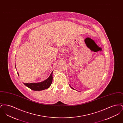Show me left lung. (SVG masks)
<instances>
[{
    "label": "left lung",
    "mask_w": 123,
    "mask_h": 123,
    "mask_svg": "<svg viewBox=\"0 0 123 123\" xmlns=\"http://www.w3.org/2000/svg\"><path fill=\"white\" fill-rule=\"evenodd\" d=\"M70 87H71V88H72V89H74V88H72V87H71V86H70Z\"/></svg>",
    "instance_id": "left-lung-1"
}]
</instances>
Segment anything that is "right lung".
Instances as JSON below:
<instances>
[{
    "label": "right lung",
    "mask_w": 123,
    "mask_h": 123,
    "mask_svg": "<svg viewBox=\"0 0 123 123\" xmlns=\"http://www.w3.org/2000/svg\"><path fill=\"white\" fill-rule=\"evenodd\" d=\"M18 75L19 74L18 73ZM53 81V72L51 73L49 77L43 82L39 83H24V84L30 88L31 89L35 91H40L47 89L49 88L52 84Z\"/></svg>",
    "instance_id": "right-lung-1"
}]
</instances>
